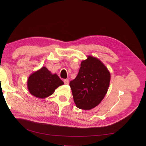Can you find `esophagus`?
I'll use <instances>...</instances> for the list:
<instances>
[{
	"label": "esophagus",
	"mask_w": 146,
	"mask_h": 146,
	"mask_svg": "<svg viewBox=\"0 0 146 146\" xmlns=\"http://www.w3.org/2000/svg\"><path fill=\"white\" fill-rule=\"evenodd\" d=\"M64 83L65 85H69V79H64Z\"/></svg>",
	"instance_id": "34e87169"
}]
</instances>
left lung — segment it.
Masks as SVG:
<instances>
[{"instance_id":"8db88e82","label":"left lung","mask_w":146,"mask_h":146,"mask_svg":"<svg viewBox=\"0 0 146 146\" xmlns=\"http://www.w3.org/2000/svg\"><path fill=\"white\" fill-rule=\"evenodd\" d=\"M110 72L102 61L88 55L83 60L78 74L69 85L77 107L85 110L95 108L108 91Z\"/></svg>"}]
</instances>
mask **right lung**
Wrapping results in <instances>:
<instances>
[{
    "label": "right lung",
    "instance_id": "1",
    "mask_svg": "<svg viewBox=\"0 0 146 146\" xmlns=\"http://www.w3.org/2000/svg\"><path fill=\"white\" fill-rule=\"evenodd\" d=\"M64 82L56 74H52L45 66L34 72L27 80L30 93L39 99H44L54 94L55 90Z\"/></svg>",
    "mask_w": 146,
    "mask_h": 146
}]
</instances>
